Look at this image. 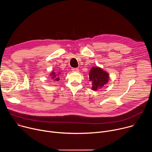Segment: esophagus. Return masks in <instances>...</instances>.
I'll use <instances>...</instances> for the list:
<instances>
[{
    "mask_svg": "<svg viewBox=\"0 0 152 152\" xmlns=\"http://www.w3.org/2000/svg\"><path fill=\"white\" fill-rule=\"evenodd\" d=\"M72 70L74 72H79V69L77 68H73Z\"/></svg>",
    "mask_w": 152,
    "mask_h": 152,
    "instance_id": "1",
    "label": "esophagus"
}]
</instances>
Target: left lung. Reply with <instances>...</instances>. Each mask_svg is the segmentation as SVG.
Masks as SVG:
<instances>
[{
    "mask_svg": "<svg viewBox=\"0 0 152 152\" xmlns=\"http://www.w3.org/2000/svg\"><path fill=\"white\" fill-rule=\"evenodd\" d=\"M89 79L92 82L91 89L96 91L107 83L109 76L106 72H104L100 68L96 67H93L90 70Z\"/></svg>",
    "mask_w": 152,
    "mask_h": 152,
    "instance_id": "8db88e82",
    "label": "left lung"
}]
</instances>
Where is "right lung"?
<instances>
[{
	"label": "right lung",
	"instance_id": "obj_1",
	"mask_svg": "<svg viewBox=\"0 0 152 152\" xmlns=\"http://www.w3.org/2000/svg\"><path fill=\"white\" fill-rule=\"evenodd\" d=\"M56 72H53L52 73V75H51V76H52V78L51 79H53L54 81H58L59 80V78L57 76L56 74H55Z\"/></svg>",
	"mask_w": 152,
	"mask_h": 152
}]
</instances>
